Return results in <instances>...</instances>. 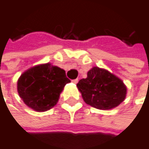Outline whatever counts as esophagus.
Wrapping results in <instances>:
<instances>
[{
  "label": "esophagus",
  "mask_w": 149,
  "mask_h": 149,
  "mask_svg": "<svg viewBox=\"0 0 149 149\" xmlns=\"http://www.w3.org/2000/svg\"><path fill=\"white\" fill-rule=\"evenodd\" d=\"M72 83H74V84H77L78 79H77V78H76V79H73V80H72Z\"/></svg>",
  "instance_id": "34e87169"
}]
</instances>
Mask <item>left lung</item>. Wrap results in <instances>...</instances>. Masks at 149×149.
Masks as SVG:
<instances>
[{"label": "left lung", "instance_id": "8db88e82", "mask_svg": "<svg viewBox=\"0 0 149 149\" xmlns=\"http://www.w3.org/2000/svg\"><path fill=\"white\" fill-rule=\"evenodd\" d=\"M87 104L99 109H110L121 104L126 97L127 88L123 82L108 71L93 67L87 77L77 84Z\"/></svg>", "mask_w": 149, "mask_h": 149}]
</instances>
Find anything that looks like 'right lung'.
<instances>
[{
    "mask_svg": "<svg viewBox=\"0 0 149 149\" xmlns=\"http://www.w3.org/2000/svg\"><path fill=\"white\" fill-rule=\"evenodd\" d=\"M70 83L65 72L50 64L27 70L18 80V93L23 102L36 111H46L57 104L65 85Z\"/></svg>",
    "mask_w": 149,
    "mask_h": 149,
    "instance_id": "1",
    "label": "right lung"
}]
</instances>
